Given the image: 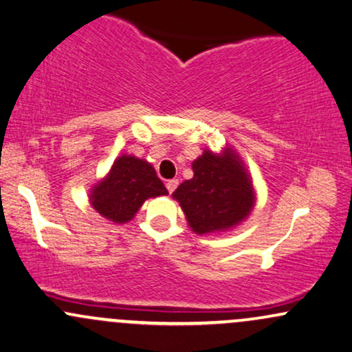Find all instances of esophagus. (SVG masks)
Instances as JSON below:
<instances>
[{
    "label": "esophagus",
    "mask_w": 352,
    "mask_h": 352,
    "mask_svg": "<svg viewBox=\"0 0 352 352\" xmlns=\"http://www.w3.org/2000/svg\"><path fill=\"white\" fill-rule=\"evenodd\" d=\"M176 188H177V179H169L168 183H166V189H168L169 194L175 192Z\"/></svg>",
    "instance_id": "esophagus-1"
}]
</instances>
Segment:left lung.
<instances>
[{
	"label": "left lung",
	"mask_w": 352,
	"mask_h": 352,
	"mask_svg": "<svg viewBox=\"0 0 352 352\" xmlns=\"http://www.w3.org/2000/svg\"><path fill=\"white\" fill-rule=\"evenodd\" d=\"M194 176L177 186L179 202L196 234L224 232L245 221L255 204L252 179L232 148L221 155L206 150L192 161Z\"/></svg>",
	"instance_id": "obj_1"
}]
</instances>
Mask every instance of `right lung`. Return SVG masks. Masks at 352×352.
Instances as JSON below:
<instances>
[{
  "mask_svg": "<svg viewBox=\"0 0 352 352\" xmlns=\"http://www.w3.org/2000/svg\"><path fill=\"white\" fill-rule=\"evenodd\" d=\"M168 189L148 161L122 155L111 164L110 173L90 191V204L115 224L131 221L150 197L166 196Z\"/></svg>",
  "mask_w": 352,
  "mask_h": 352,
  "instance_id": "add662e5",
  "label": "right lung"
}]
</instances>
